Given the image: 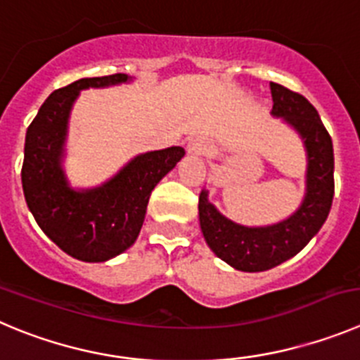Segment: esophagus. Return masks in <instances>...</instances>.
<instances>
[{
	"label": "esophagus",
	"instance_id": "1",
	"mask_svg": "<svg viewBox=\"0 0 360 360\" xmlns=\"http://www.w3.org/2000/svg\"><path fill=\"white\" fill-rule=\"evenodd\" d=\"M188 153L191 154H206L207 143L202 139H193L188 142Z\"/></svg>",
	"mask_w": 360,
	"mask_h": 360
}]
</instances>
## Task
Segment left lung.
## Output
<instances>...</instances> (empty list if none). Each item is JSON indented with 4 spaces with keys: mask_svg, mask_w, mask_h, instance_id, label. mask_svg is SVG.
<instances>
[{
    "mask_svg": "<svg viewBox=\"0 0 360 360\" xmlns=\"http://www.w3.org/2000/svg\"><path fill=\"white\" fill-rule=\"evenodd\" d=\"M271 115L290 124L307 153L305 195L300 207L286 220L264 227H245L226 218L207 200V190L199 195V220L211 250L241 271H264L284 263L316 236L325 224L334 199V149L316 108L300 94L270 83Z\"/></svg>",
    "mask_w": 360,
    "mask_h": 360,
    "instance_id": "obj_1",
    "label": "left lung"
}]
</instances>
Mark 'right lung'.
<instances>
[{
  "instance_id": "1",
  "label": "right lung",
  "mask_w": 360,
  "mask_h": 360,
  "mask_svg": "<svg viewBox=\"0 0 360 360\" xmlns=\"http://www.w3.org/2000/svg\"><path fill=\"white\" fill-rule=\"evenodd\" d=\"M131 82L127 74L83 78L55 90L26 131L21 179L40 229L65 254L86 263L119 256L139 238L150 191L184 156L183 147L139 154L101 186L74 190L62 167L74 101L85 89Z\"/></svg>"
}]
</instances>
